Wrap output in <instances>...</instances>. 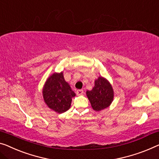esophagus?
<instances>
[{
    "mask_svg": "<svg viewBox=\"0 0 159 159\" xmlns=\"http://www.w3.org/2000/svg\"><path fill=\"white\" fill-rule=\"evenodd\" d=\"M84 93V91L83 90H77L76 91V94L78 96H80V95H82Z\"/></svg>",
    "mask_w": 159,
    "mask_h": 159,
    "instance_id": "34e87169",
    "label": "esophagus"
}]
</instances>
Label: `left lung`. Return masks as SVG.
I'll return each instance as SVG.
<instances>
[{
  "mask_svg": "<svg viewBox=\"0 0 159 159\" xmlns=\"http://www.w3.org/2000/svg\"><path fill=\"white\" fill-rule=\"evenodd\" d=\"M86 95L94 111H99L108 108L113 100V90L107 79L98 77L95 80L91 91H87Z\"/></svg>",
  "mask_w": 159,
  "mask_h": 159,
  "instance_id": "8db88e82",
  "label": "left lung"
}]
</instances>
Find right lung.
I'll use <instances>...</instances> for the list:
<instances>
[{"instance_id":"add662e5","label":"right lung","mask_w":159,"mask_h":159,"mask_svg":"<svg viewBox=\"0 0 159 159\" xmlns=\"http://www.w3.org/2000/svg\"><path fill=\"white\" fill-rule=\"evenodd\" d=\"M75 93L66 81L63 73H54L47 79L43 89L45 103L56 113H62L70 107Z\"/></svg>"}]
</instances>
